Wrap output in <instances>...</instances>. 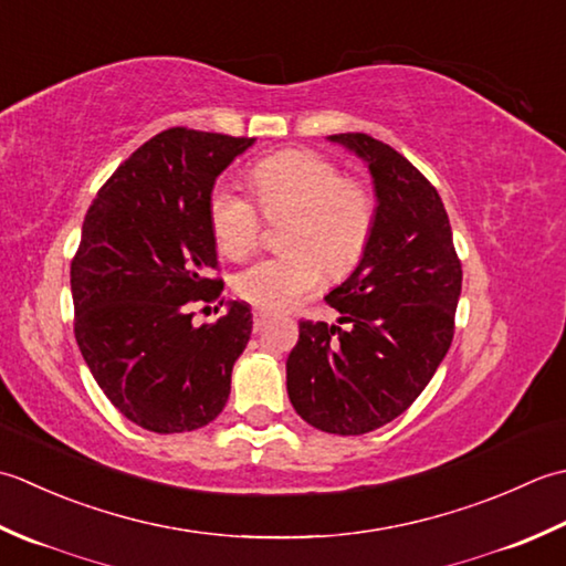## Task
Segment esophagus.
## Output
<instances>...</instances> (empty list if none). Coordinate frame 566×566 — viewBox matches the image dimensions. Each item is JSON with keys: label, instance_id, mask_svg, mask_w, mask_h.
<instances>
[{"label": "esophagus", "instance_id": "34e87169", "mask_svg": "<svg viewBox=\"0 0 566 566\" xmlns=\"http://www.w3.org/2000/svg\"><path fill=\"white\" fill-rule=\"evenodd\" d=\"M266 313H263V310H253V329H263V325H266Z\"/></svg>", "mask_w": 566, "mask_h": 566}]
</instances>
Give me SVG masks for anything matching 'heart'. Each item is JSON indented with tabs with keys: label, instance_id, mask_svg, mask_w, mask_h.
<instances>
[{
	"label": "heart",
	"instance_id": "heart-1",
	"mask_svg": "<svg viewBox=\"0 0 566 566\" xmlns=\"http://www.w3.org/2000/svg\"><path fill=\"white\" fill-rule=\"evenodd\" d=\"M251 190L266 214H287L285 247L234 275V291L269 313L293 307L313 293L325 266L347 275L364 259L374 234L376 200L361 182L342 178L329 158L303 148L273 154L249 172ZM217 249L241 259L259 241V210L232 182H217L207 202Z\"/></svg>",
	"mask_w": 566,
	"mask_h": 566
}]
</instances>
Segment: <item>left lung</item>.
Returning <instances> with one entry per match:
<instances>
[{"label":"left lung","mask_w":566,"mask_h":566,"mask_svg":"<svg viewBox=\"0 0 566 566\" xmlns=\"http://www.w3.org/2000/svg\"><path fill=\"white\" fill-rule=\"evenodd\" d=\"M327 138L366 164L376 222L364 259L325 297L349 327L300 322L285 384L313 428L366 434L406 412L447 356L461 263L440 195L408 158L368 134Z\"/></svg>","instance_id":"left-lung-1"}]
</instances>
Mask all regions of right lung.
<instances>
[{
  "instance_id": "obj_1",
  "label": "right lung",
  "mask_w": 566,
  "mask_h": 566,
  "mask_svg": "<svg viewBox=\"0 0 566 566\" xmlns=\"http://www.w3.org/2000/svg\"><path fill=\"white\" fill-rule=\"evenodd\" d=\"M253 142L160 132L87 210L71 266L75 339L112 406L144 430H198L227 406L251 307L229 300L222 317L198 327L188 305L222 291V281L207 279L217 266L207 202L214 180Z\"/></svg>"
}]
</instances>
